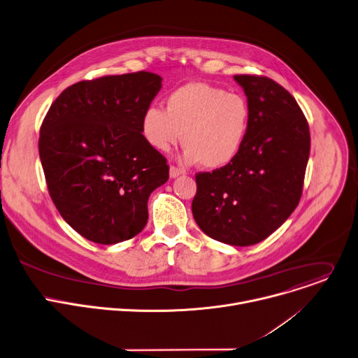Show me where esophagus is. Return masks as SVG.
I'll return each mask as SVG.
<instances>
[{
    "mask_svg": "<svg viewBox=\"0 0 358 358\" xmlns=\"http://www.w3.org/2000/svg\"><path fill=\"white\" fill-rule=\"evenodd\" d=\"M182 173H183V171L178 169L176 166H171V169H169V175H171V178H172V179H175V178L180 176Z\"/></svg>",
    "mask_w": 358,
    "mask_h": 358,
    "instance_id": "34e87169",
    "label": "esophagus"
}]
</instances>
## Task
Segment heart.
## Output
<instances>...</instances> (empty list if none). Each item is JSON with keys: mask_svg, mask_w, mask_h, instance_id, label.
Returning <instances> with one entry per match:
<instances>
[{"mask_svg": "<svg viewBox=\"0 0 358 358\" xmlns=\"http://www.w3.org/2000/svg\"><path fill=\"white\" fill-rule=\"evenodd\" d=\"M250 121L246 99L237 94L190 83L168 95L165 110L148 106L141 117V132L150 148L169 152L179 143L186 148L182 161L201 162L205 169H220L241 152Z\"/></svg>", "mask_w": 358, "mask_h": 358, "instance_id": "obj_1", "label": "heart"}]
</instances>
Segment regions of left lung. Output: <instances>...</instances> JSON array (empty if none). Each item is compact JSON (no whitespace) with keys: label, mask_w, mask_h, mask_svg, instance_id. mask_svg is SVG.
<instances>
[{"label":"left lung","mask_w":358,"mask_h":358,"mask_svg":"<svg viewBox=\"0 0 358 358\" xmlns=\"http://www.w3.org/2000/svg\"><path fill=\"white\" fill-rule=\"evenodd\" d=\"M250 109L245 143L233 161L196 175L193 217L212 239L252 246L297 208L310 155V131L296 99L273 79L234 75Z\"/></svg>","instance_id":"1"}]
</instances>
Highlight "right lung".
Returning <instances> with one entry per match:
<instances>
[{
    "label": "right lung",
    "instance_id": "1",
    "mask_svg": "<svg viewBox=\"0 0 358 358\" xmlns=\"http://www.w3.org/2000/svg\"><path fill=\"white\" fill-rule=\"evenodd\" d=\"M162 88L152 72L102 76L66 88L39 132L51 199L85 239L115 245L148 223L150 193L166 183V159L141 132V117Z\"/></svg>",
    "mask_w": 358,
    "mask_h": 358
}]
</instances>
